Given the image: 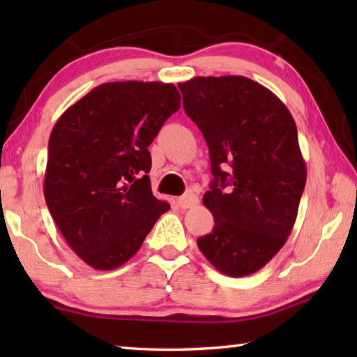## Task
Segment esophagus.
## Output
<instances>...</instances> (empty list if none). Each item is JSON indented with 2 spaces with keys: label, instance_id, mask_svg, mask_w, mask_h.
Masks as SVG:
<instances>
[{
  "label": "esophagus",
  "instance_id": "1",
  "mask_svg": "<svg viewBox=\"0 0 357 357\" xmlns=\"http://www.w3.org/2000/svg\"><path fill=\"white\" fill-rule=\"evenodd\" d=\"M178 204H179V208H183V209H189V208H193V206H197L198 204V197L195 195V193L193 192H189V193H184L183 197H179L178 198Z\"/></svg>",
  "mask_w": 357,
  "mask_h": 357
}]
</instances>
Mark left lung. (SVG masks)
Instances as JSON below:
<instances>
[{
	"label": "left lung",
	"mask_w": 357,
	"mask_h": 357,
	"mask_svg": "<svg viewBox=\"0 0 357 357\" xmlns=\"http://www.w3.org/2000/svg\"><path fill=\"white\" fill-rule=\"evenodd\" d=\"M183 105L209 148L213 183L203 204L214 228L198 249L229 277L257 273L291 233L307 168L285 104L241 75L193 77L178 84Z\"/></svg>",
	"instance_id": "left-lung-1"
}]
</instances>
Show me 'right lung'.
<instances>
[{
	"label": "right lung",
	"mask_w": 357,
	"mask_h": 357,
	"mask_svg": "<svg viewBox=\"0 0 357 357\" xmlns=\"http://www.w3.org/2000/svg\"><path fill=\"white\" fill-rule=\"evenodd\" d=\"M179 107L172 83L112 82L56 121L44 197L66 243L91 268L112 271L129 261L170 209L151 190L148 146Z\"/></svg>",
	"instance_id": "obj_1"
}]
</instances>
